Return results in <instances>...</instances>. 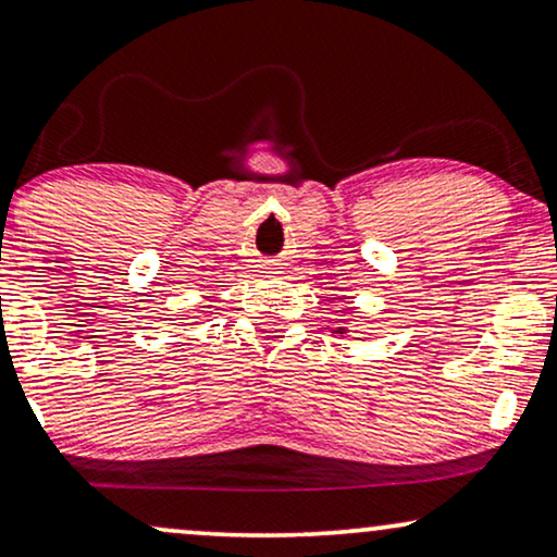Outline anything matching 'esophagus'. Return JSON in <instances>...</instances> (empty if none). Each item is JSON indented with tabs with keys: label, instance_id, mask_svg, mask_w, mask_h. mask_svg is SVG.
<instances>
[{
	"label": "esophagus",
	"instance_id": "esophagus-1",
	"mask_svg": "<svg viewBox=\"0 0 557 557\" xmlns=\"http://www.w3.org/2000/svg\"><path fill=\"white\" fill-rule=\"evenodd\" d=\"M264 270H267V272H274V270H277V267H264Z\"/></svg>",
	"mask_w": 557,
	"mask_h": 557
}]
</instances>
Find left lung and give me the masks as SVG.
Returning <instances> with one entry per match:
<instances>
[{
    "instance_id": "obj_1",
    "label": "left lung",
    "mask_w": 557,
    "mask_h": 557,
    "mask_svg": "<svg viewBox=\"0 0 557 557\" xmlns=\"http://www.w3.org/2000/svg\"><path fill=\"white\" fill-rule=\"evenodd\" d=\"M334 334H344V336H347V334H349V329H344V326H336V329H334Z\"/></svg>"
}]
</instances>
